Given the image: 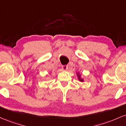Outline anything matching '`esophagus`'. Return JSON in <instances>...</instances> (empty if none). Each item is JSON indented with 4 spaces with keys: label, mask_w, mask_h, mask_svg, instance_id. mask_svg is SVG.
I'll list each match as a JSON object with an SVG mask.
<instances>
[{
    "label": "esophagus",
    "mask_w": 126,
    "mask_h": 126,
    "mask_svg": "<svg viewBox=\"0 0 126 126\" xmlns=\"http://www.w3.org/2000/svg\"><path fill=\"white\" fill-rule=\"evenodd\" d=\"M62 69H63L64 71H66L68 69L67 66H66V65H64V66H62Z\"/></svg>",
    "instance_id": "obj_1"
}]
</instances>
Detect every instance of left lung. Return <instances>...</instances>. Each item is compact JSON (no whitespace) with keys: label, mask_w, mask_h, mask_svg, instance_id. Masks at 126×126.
<instances>
[{"label":"left lung","mask_w":126,"mask_h":126,"mask_svg":"<svg viewBox=\"0 0 126 126\" xmlns=\"http://www.w3.org/2000/svg\"><path fill=\"white\" fill-rule=\"evenodd\" d=\"M76 74H77V76H78L79 81H81V82H83V81H84V79L81 78V74H80L79 72H76Z\"/></svg>","instance_id":"8db88e82"}]
</instances>
